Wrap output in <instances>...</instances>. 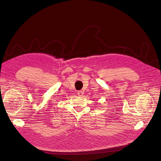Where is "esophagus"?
Wrapping results in <instances>:
<instances>
[{"mask_svg": "<svg viewBox=\"0 0 161 161\" xmlns=\"http://www.w3.org/2000/svg\"><path fill=\"white\" fill-rule=\"evenodd\" d=\"M77 93H78V95L79 96H82L83 95V92H82V91H81V90L78 91Z\"/></svg>", "mask_w": 161, "mask_h": 161, "instance_id": "34e87169", "label": "esophagus"}]
</instances>
